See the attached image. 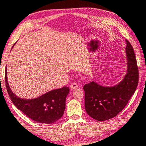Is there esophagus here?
Segmentation results:
<instances>
[{"instance_id": "34e87169", "label": "esophagus", "mask_w": 146, "mask_h": 146, "mask_svg": "<svg viewBox=\"0 0 146 146\" xmlns=\"http://www.w3.org/2000/svg\"><path fill=\"white\" fill-rule=\"evenodd\" d=\"M78 87V85L76 83H71V85H70V88L71 90H75L76 89H77Z\"/></svg>"}]
</instances>
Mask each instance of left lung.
Returning <instances> with one entry per match:
<instances>
[{"mask_svg":"<svg viewBox=\"0 0 146 146\" xmlns=\"http://www.w3.org/2000/svg\"><path fill=\"white\" fill-rule=\"evenodd\" d=\"M127 71L124 79L112 87L93 81L84 85L87 113L98 121L114 118L124 109L138 84V68L132 45L126 40Z\"/></svg>","mask_w":146,"mask_h":146,"instance_id":"obj_1","label":"left lung"}]
</instances>
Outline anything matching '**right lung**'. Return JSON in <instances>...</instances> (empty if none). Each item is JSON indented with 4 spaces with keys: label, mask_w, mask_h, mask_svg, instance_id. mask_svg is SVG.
<instances>
[{
    "label": "right lung",
    "mask_w": 146,
    "mask_h": 146,
    "mask_svg": "<svg viewBox=\"0 0 146 146\" xmlns=\"http://www.w3.org/2000/svg\"><path fill=\"white\" fill-rule=\"evenodd\" d=\"M5 83L12 102L28 118L42 124H52L62 117L65 108L66 97L69 93V87L53 89L32 99H24L12 91L8 83L7 67Z\"/></svg>",
    "instance_id": "obj_1"
}]
</instances>
